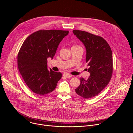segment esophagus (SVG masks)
Segmentation results:
<instances>
[{
  "label": "esophagus",
  "mask_w": 133,
  "mask_h": 133,
  "mask_svg": "<svg viewBox=\"0 0 133 133\" xmlns=\"http://www.w3.org/2000/svg\"><path fill=\"white\" fill-rule=\"evenodd\" d=\"M63 76L64 77H65L66 78H70V77H72V75H70L68 73H67V72H65L63 74Z\"/></svg>",
  "instance_id": "34e87169"
}]
</instances>
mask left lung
<instances>
[{
    "instance_id": "obj_1",
    "label": "left lung",
    "mask_w": 133,
    "mask_h": 133,
    "mask_svg": "<svg viewBox=\"0 0 133 133\" xmlns=\"http://www.w3.org/2000/svg\"><path fill=\"white\" fill-rule=\"evenodd\" d=\"M72 32L85 47L86 62L90 73L87 80L81 78V84L75 91L84 98H90L98 95L111 78L112 51L108 44L102 37L78 30Z\"/></svg>"
}]
</instances>
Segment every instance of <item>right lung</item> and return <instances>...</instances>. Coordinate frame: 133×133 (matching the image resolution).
Instances as JSON below:
<instances>
[{"label":"right lung","instance_id":"1","mask_svg":"<svg viewBox=\"0 0 133 133\" xmlns=\"http://www.w3.org/2000/svg\"><path fill=\"white\" fill-rule=\"evenodd\" d=\"M68 30H38L29 36L18 55V67L29 88L40 95L52 92L62 74L47 68V58H53Z\"/></svg>","mask_w":133,"mask_h":133}]
</instances>
